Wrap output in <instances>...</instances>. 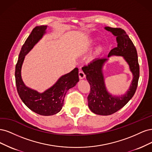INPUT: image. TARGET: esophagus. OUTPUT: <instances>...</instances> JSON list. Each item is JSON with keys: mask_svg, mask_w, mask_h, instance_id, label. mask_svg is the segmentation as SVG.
<instances>
[{"mask_svg": "<svg viewBox=\"0 0 152 152\" xmlns=\"http://www.w3.org/2000/svg\"><path fill=\"white\" fill-rule=\"evenodd\" d=\"M85 77V73L83 72V71L81 70H80L79 71V78L80 80H82V79H84V78Z\"/></svg>", "mask_w": 152, "mask_h": 152, "instance_id": "1", "label": "esophagus"}]
</instances>
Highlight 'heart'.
Returning a JSON list of instances; mask_svg holds the SVG:
<instances>
[{
    "label": "heart",
    "instance_id": "1",
    "mask_svg": "<svg viewBox=\"0 0 152 152\" xmlns=\"http://www.w3.org/2000/svg\"><path fill=\"white\" fill-rule=\"evenodd\" d=\"M93 44H94V41H90V42H89V43H88V46H91V45H93ZM103 48H104V46H103L102 44H101V45L98 46V47L96 48V55H97V54H99V53H100L101 52H102Z\"/></svg>",
    "mask_w": 152,
    "mask_h": 152
}]
</instances>
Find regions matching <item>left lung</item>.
Returning <instances> with one entry per match:
<instances>
[{
	"instance_id": "left-lung-1",
	"label": "left lung",
	"mask_w": 152,
	"mask_h": 152,
	"mask_svg": "<svg viewBox=\"0 0 152 152\" xmlns=\"http://www.w3.org/2000/svg\"><path fill=\"white\" fill-rule=\"evenodd\" d=\"M106 30L111 32L116 37L117 46L112 49L108 57L112 56H122L128 64L133 74V80L128 91L123 95L113 96L107 91L102 69L108 58H96L88 66H84L83 72L90 85V92L88 96V107L94 113L109 115L115 113L122 108L134 95L140 77V67L136 47L121 28L105 27Z\"/></svg>"
}]
</instances>
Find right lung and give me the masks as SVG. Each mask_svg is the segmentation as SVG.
Segmentation results:
<instances>
[{
	"instance_id": "right-lung-1",
	"label": "right lung",
	"mask_w": 152,
	"mask_h": 152,
	"mask_svg": "<svg viewBox=\"0 0 152 152\" xmlns=\"http://www.w3.org/2000/svg\"><path fill=\"white\" fill-rule=\"evenodd\" d=\"M47 26H36L23 44L16 65L15 78L17 91L23 102L29 109L42 115H51L60 112L64 105L67 91L79 81L77 67L62 76L50 88L43 93L32 90L24 84L21 78V67L27 53L46 33Z\"/></svg>"
}]
</instances>
